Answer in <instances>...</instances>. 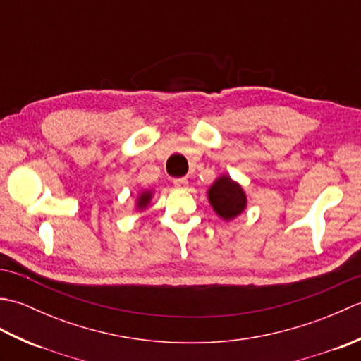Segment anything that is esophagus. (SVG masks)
<instances>
[{"instance_id": "1", "label": "esophagus", "mask_w": 361, "mask_h": 361, "mask_svg": "<svg viewBox=\"0 0 361 361\" xmlns=\"http://www.w3.org/2000/svg\"><path fill=\"white\" fill-rule=\"evenodd\" d=\"M173 186L176 189H188L189 181L186 178H176V180H173Z\"/></svg>"}]
</instances>
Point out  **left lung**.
I'll return each mask as SVG.
<instances>
[{"mask_svg": "<svg viewBox=\"0 0 361 361\" xmlns=\"http://www.w3.org/2000/svg\"><path fill=\"white\" fill-rule=\"evenodd\" d=\"M208 200L214 212L225 221L237 219L248 206V197L240 183L226 173L217 176L212 181L208 189Z\"/></svg>", "mask_w": 361, "mask_h": 361, "instance_id": "left-lung-1", "label": "left lung"}]
</instances>
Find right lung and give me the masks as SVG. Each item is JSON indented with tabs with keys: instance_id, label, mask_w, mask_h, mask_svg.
Masks as SVG:
<instances>
[{
	"instance_id": "obj_1",
	"label": "right lung",
	"mask_w": 361,
	"mask_h": 361,
	"mask_svg": "<svg viewBox=\"0 0 361 361\" xmlns=\"http://www.w3.org/2000/svg\"><path fill=\"white\" fill-rule=\"evenodd\" d=\"M153 194H155V189H144L137 194L136 200H135V211H145L149 208V204L153 198Z\"/></svg>"
}]
</instances>
